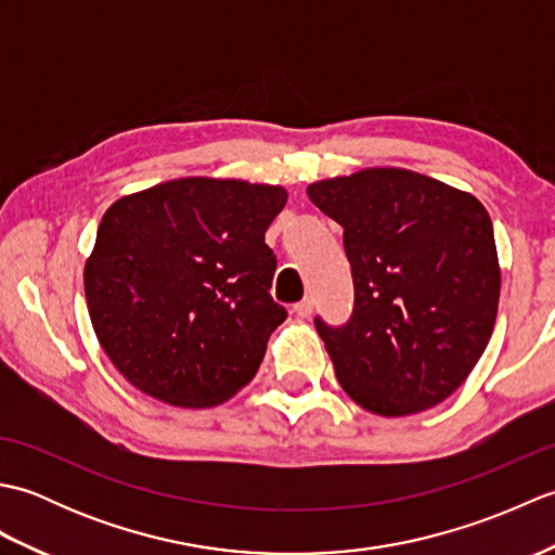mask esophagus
Masks as SVG:
<instances>
[{"label": "esophagus", "instance_id": "34e87169", "mask_svg": "<svg viewBox=\"0 0 555 555\" xmlns=\"http://www.w3.org/2000/svg\"><path fill=\"white\" fill-rule=\"evenodd\" d=\"M293 312H296V317H300V320H310L312 314V300H300L296 308H293Z\"/></svg>", "mask_w": 555, "mask_h": 555}]
</instances>
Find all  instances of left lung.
Returning <instances> with one entry per match:
<instances>
[{
    "label": "left lung",
    "instance_id": "left-lung-1",
    "mask_svg": "<svg viewBox=\"0 0 555 555\" xmlns=\"http://www.w3.org/2000/svg\"><path fill=\"white\" fill-rule=\"evenodd\" d=\"M344 227L356 284L350 322L317 320L344 391L382 417L439 405L496 324L501 264L489 211L431 176L372 167L308 185Z\"/></svg>",
    "mask_w": 555,
    "mask_h": 555
}]
</instances>
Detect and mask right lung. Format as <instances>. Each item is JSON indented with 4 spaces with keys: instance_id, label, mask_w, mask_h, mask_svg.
Segmentation results:
<instances>
[{
    "instance_id": "add662e5",
    "label": "right lung",
    "mask_w": 555,
    "mask_h": 555,
    "mask_svg": "<svg viewBox=\"0 0 555 555\" xmlns=\"http://www.w3.org/2000/svg\"><path fill=\"white\" fill-rule=\"evenodd\" d=\"M284 185L188 176L104 211L82 284L92 328L138 391L211 408L253 379L286 320L264 231Z\"/></svg>"
}]
</instances>
